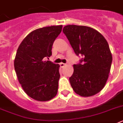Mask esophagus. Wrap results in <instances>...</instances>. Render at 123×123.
I'll return each instance as SVG.
<instances>
[{
  "mask_svg": "<svg viewBox=\"0 0 123 123\" xmlns=\"http://www.w3.org/2000/svg\"><path fill=\"white\" fill-rule=\"evenodd\" d=\"M66 65V64H64V63H62V62H61V63H60V66H61V68H64V67Z\"/></svg>",
  "mask_w": 123,
  "mask_h": 123,
  "instance_id": "obj_1",
  "label": "esophagus"
}]
</instances>
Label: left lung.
<instances>
[{"instance_id": "1", "label": "left lung", "mask_w": 123, "mask_h": 123, "mask_svg": "<svg viewBox=\"0 0 123 123\" xmlns=\"http://www.w3.org/2000/svg\"><path fill=\"white\" fill-rule=\"evenodd\" d=\"M80 62L74 64L69 78L76 93L90 97L102 90L110 73L112 57L109 46L102 35L85 26L67 25L62 30Z\"/></svg>"}]
</instances>
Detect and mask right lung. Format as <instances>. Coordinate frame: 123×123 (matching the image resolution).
Returning <instances> with one entry per match:
<instances>
[{
    "instance_id": "obj_1",
    "label": "right lung",
    "mask_w": 123,
    "mask_h": 123,
    "mask_svg": "<svg viewBox=\"0 0 123 123\" xmlns=\"http://www.w3.org/2000/svg\"><path fill=\"white\" fill-rule=\"evenodd\" d=\"M62 28L52 26L33 31L17 50L14 69L19 82L26 93L38 101L50 100L57 93L59 65L45 60L52 55L53 43Z\"/></svg>"
}]
</instances>
